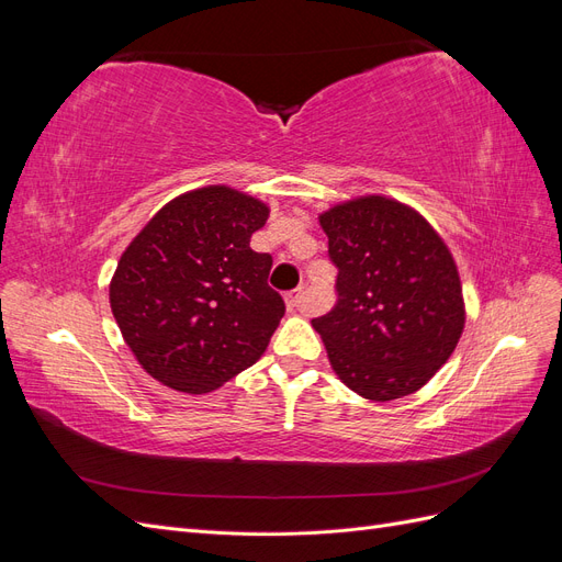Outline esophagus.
I'll return each mask as SVG.
<instances>
[{"label":"esophagus","instance_id":"esophagus-1","mask_svg":"<svg viewBox=\"0 0 562 562\" xmlns=\"http://www.w3.org/2000/svg\"><path fill=\"white\" fill-rule=\"evenodd\" d=\"M285 307L288 312H300L304 307V291H293L285 295Z\"/></svg>","mask_w":562,"mask_h":562}]
</instances>
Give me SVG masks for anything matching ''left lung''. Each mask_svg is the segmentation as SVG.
Masks as SVG:
<instances>
[{"label":"left lung","mask_w":562,"mask_h":562,"mask_svg":"<svg viewBox=\"0 0 562 562\" xmlns=\"http://www.w3.org/2000/svg\"><path fill=\"white\" fill-rule=\"evenodd\" d=\"M337 267L335 304L312 321L333 370L370 401H394L427 384L464 328L452 255L427 220L384 196L321 215Z\"/></svg>","instance_id":"left-lung-1"}]
</instances>
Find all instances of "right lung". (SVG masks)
<instances>
[{
	"instance_id": "right-lung-1",
	"label": "right lung",
	"mask_w": 562,
	"mask_h": 562,
	"mask_svg": "<svg viewBox=\"0 0 562 562\" xmlns=\"http://www.w3.org/2000/svg\"><path fill=\"white\" fill-rule=\"evenodd\" d=\"M267 206L229 187L173 199L135 236L110 285L112 314L151 378L206 394L265 353L285 312L250 236Z\"/></svg>"
}]
</instances>
